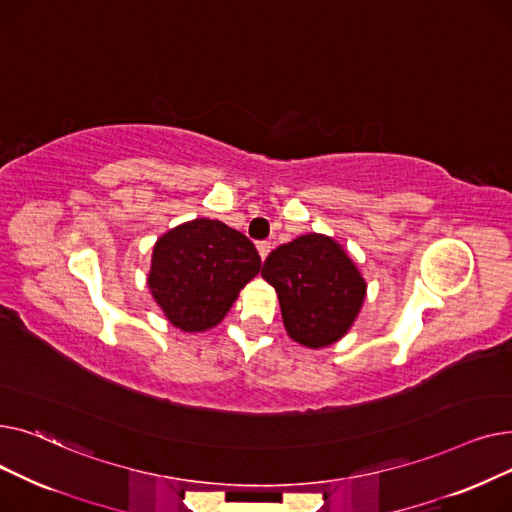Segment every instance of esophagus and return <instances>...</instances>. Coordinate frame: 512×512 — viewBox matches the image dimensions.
Wrapping results in <instances>:
<instances>
[{
  "mask_svg": "<svg viewBox=\"0 0 512 512\" xmlns=\"http://www.w3.org/2000/svg\"><path fill=\"white\" fill-rule=\"evenodd\" d=\"M257 251H259V257L265 259L267 255H270L272 245H270V242H267V240H261V242H257Z\"/></svg>",
  "mask_w": 512,
  "mask_h": 512,
  "instance_id": "obj_1",
  "label": "esophagus"
}]
</instances>
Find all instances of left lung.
I'll use <instances>...</instances> for the list:
<instances>
[{
    "mask_svg": "<svg viewBox=\"0 0 512 512\" xmlns=\"http://www.w3.org/2000/svg\"><path fill=\"white\" fill-rule=\"evenodd\" d=\"M261 276L278 292L288 336L309 348L330 346L351 330L367 292L353 259L315 232L267 255Z\"/></svg>",
    "mask_w": 512,
    "mask_h": 512,
    "instance_id": "8db88e82",
    "label": "left lung"
}]
</instances>
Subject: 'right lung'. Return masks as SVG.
<instances>
[{
	"label": "right lung",
	"mask_w": 512,
	"mask_h": 512,
	"mask_svg": "<svg viewBox=\"0 0 512 512\" xmlns=\"http://www.w3.org/2000/svg\"><path fill=\"white\" fill-rule=\"evenodd\" d=\"M259 270L261 257L245 234L197 218L157 238L147 284L172 326L205 332L220 324Z\"/></svg>",
	"instance_id": "obj_1"
}]
</instances>
